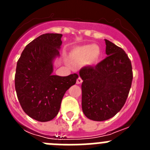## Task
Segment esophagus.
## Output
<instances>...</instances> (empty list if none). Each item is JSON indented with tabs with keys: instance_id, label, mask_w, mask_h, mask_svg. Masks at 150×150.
I'll return each mask as SVG.
<instances>
[{
	"instance_id": "1",
	"label": "esophagus",
	"mask_w": 150,
	"mask_h": 150,
	"mask_svg": "<svg viewBox=\"0 0 150 150\" xmlns=\"http://www.w3.org/2000/svg\"><path fill=\"white\" fill-rule=\"evenodd\" d=\"M82 83H83V80H82V79L80 77H79L76 79V84H81Z\"/></svg>"
}]
</instances>
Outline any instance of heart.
Here are the masks:
<instances>
[{
	"mask_svg": "<svg viewBox=\"0 0 150 150\" xmlns=\"http://www.w3.org/2000/svg\"><path fill=\"white\" fill-rule=\"evenodd\" d=\"M101 58V51L97 45L76 46L69 53V59L75 63L85 62L88 65L95 64Z\"/></svg>",
	"mask_w": 150,
	"mask_h": 150,
	"instance_id": "b5f03b06",
	"label": "heart"
}]
</instances>
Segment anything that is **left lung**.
Returning a JSON list of instances; mask_svg holds the SVG:
<instances>
[{"mask_svg": "<svg viewBox=\"0 0 150 150\" xmlns=\"http://www.w3.org/2000/svg\"><path fill=\"white\" fill-rule=\"evenodd\" d=\"M107 56L95 67L79 71L82 83V109L94 121L109 120L120 112L132 86V63L122 48L105 40Z\"/></svg>", "mask_w": 150, "mask_h": 150, "instance_id": "1", "label": "left lung"}]
</instances>
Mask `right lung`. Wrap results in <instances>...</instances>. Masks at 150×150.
<instances>
[{
	"label": "right lung",
	"mask_w": 150,
	"mask_h": 150,
	"mask_svg": "<svg viewBox=\"0 0 150 150\" xmlns=\"http://www.w3.org/2000/svg\"><path fill=\"white\" fill-rule=\"evenodd\" d=\"M61 34L39 36L25 46L18 60L15 88L18 101L28 116L48 122L57 116L66 91L76 82L78 75H53V60L59 56Z\"/></svg>",
	"instance_id": "right-lung-1"
}]
</instances>
